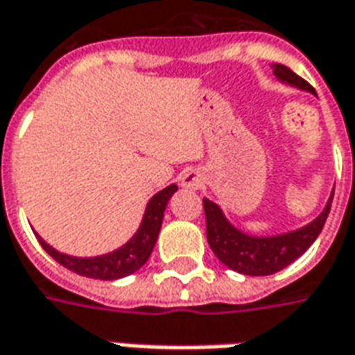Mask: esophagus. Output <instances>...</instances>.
Segmentation results:
<instances>
[{
  "label": "esophagus",
  "mask_w": 355,
  "mask_h": 355,
  "mask_svg": "<svg viewBox=\"0 0 355 355\" xmlns=\"http://www.w3.org/2000/svg\"><path fill=\"white\" fill-rule=\"evenodd\" d=\"M182 185L183 187H189V189H198L202 185L200 175L195 172H185L182 173Z\"/></svg>",
  "instance_id": "1"
}]
</instances>
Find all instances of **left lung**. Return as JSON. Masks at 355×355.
<instances>
[{"instance_id": "1", "label": "left lung", "mask_w": 355, "mask_h": 355, "mask_svg": "<svg viewBox=\"0 0 355 355\" xmlns=\"http://www.w3.org/2000/svg\"><path fill=\"white\" fill-rule=\"evenodd\" d=\"M273 74L283 84L313 93V87L298 74H294L285 64H273ZM333 195L327 200L323 212L319 214L313 222L304 225L300 230L281 233V235H270V237H256V235H248L245 231L237 230L225 218L220 206L208 198H202L208 245L220 262L243 275L258 277V275L277 273L288 263H293L296 258H300L319 237V233L325 225L327 216L331 212Z\"/></svg>"}]
</instances>
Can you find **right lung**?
I'll list each match as a JSON object with an SVG mask.
<instances>
[{"label":"right lung","mask_w":355,"mask_h":355,"mask_svg":"<svg viewBox=\"0 0 355 355\" xmlns=\"http://www.w3.org/2000/svg\"><path fill=\"white\" fill-rule=\"evenodd\" d=\"M178 191V185L172 183L166 189L158 191L155 197L150 198L143 214L141 225L139 230L133 233V237L122 245L116 250L103 256H93V258H78V256H69L59 250H55L51 245H47L44 239L36 233L40 245L44 246V250L57 262L64 266L67 270L74 271L78 275L92 279H103V281H112V279H122L125 275H132L139 270L145 262L149 260L150 252L155 248L158 233L162 227L164 220V210L168 206V200Z\"/></svg>","instance_id":"obj_1"}]
</instances>
